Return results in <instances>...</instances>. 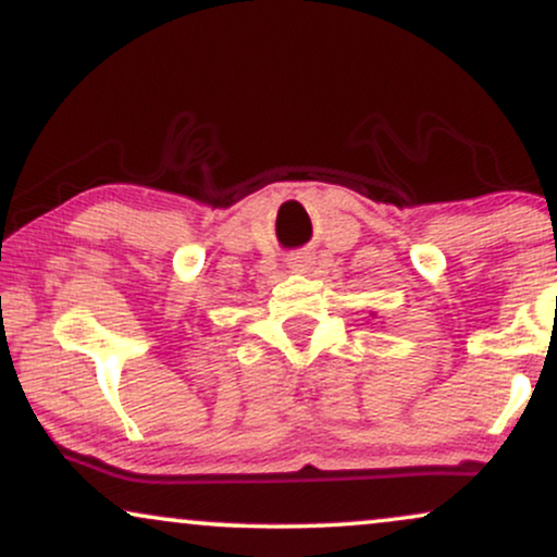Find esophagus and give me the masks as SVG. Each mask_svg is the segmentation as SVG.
<instances>
[{
	"label": "esophagus",
	"mask_w": 557,
	"mask_h": 557,
	"mask_svg": "<svg viewBox=\"0 0 557 557\" xmlns=\"http://www.w3.org/2000/svg\"><path fill=\"white\" fill-rule=\"evenodd\" d=\"M308 265H310V255L308 252H295L289 258L292 271H308Z\"/></svg>",
	"instance_id": "34e87169"
}]
</instances>
